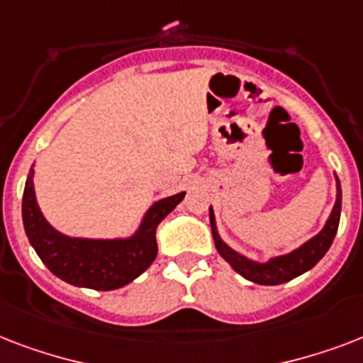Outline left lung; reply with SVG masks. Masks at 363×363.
I'll use <instances>...</instances> for the list:
<instances>
[{
  "mask_svg": "<svg viewBox=\"0 0 363 363\" xmlns=\"http://www.w3.org/2000/svg\"><path fill=\"white\" fill-rule=\"evenodd\" d=\"M335 203L333 209L328 216L326 224L320 232L313 235L309 241H305L303 245H299L298 248H294L286 254H279V256H271V258L258 262L245 256V254L238 252L235 248H232L228 242L222 241L218 228H216V218L213 207H209V220L211 230H213V239H215V247L218 250L222 258L226 259L228 264L232 265L233 271H238L239 275L245 277L247 281L256 282V284H264V286H275V284H282L296 279V277L303 275L305 271L313 269L322 258L324 254L332 247L333 238L337 233L339 218H341V184L335 175Z\"/></svg>",
  "mask_w": 363,
  "mask_h": 363,
  "instance_id": "8db88e82",
  "label": "left lung"
}]
</instances>
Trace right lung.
Here are the masks:
<instances>
[{
    "label": "right lung",
    "mask_w": 363,
    "mask_h": 363,
    "mask_svg": "<svg viewBox=\"0 0 363 363\" xmlns=\"http://www.w3.org/2000/svg\"><path fill=\"white\" fill-rule=\"evenodd\" d=\"M33 165L26 179L22 220L30 245L41 262L62 281L92 290H116L150 267L156 254V228L184 199L179 192L154 201L139 226L125 238H73L58 232L41 213L33 186Z\"/></svg>",
    "instance_id": "1"
}]
</instances>
